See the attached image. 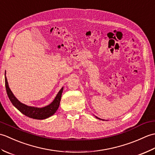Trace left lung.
Returning a JSON list of instances; mask_svg holds the SVG:
<instances>
[{
    "label": "left lung",
    "instance_id": "obj_1",
    "mask_svg": "<svg viewBox=\"0 0 155 155\" xmlns=\"http://www.w3.org/2000/svg\"><path fill=\"white\" fill-rule=\"evenodd\" d=\"M95 117H96L97 118H98V119H99V120H103V119H101V118H98V117H96V116H95Z\"/></svg>",
    "mask_w": 155,
    "mask_h": 155
}]
</instances>
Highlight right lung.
Wrapping results in <instances>:
<instances>
[{
    "label": "right lung",
    "instance_id": "obj_1",
    "mask_svg": "<svg viewBox=\"0 0 155 155\" xmlns=\"http://www.w3.org/2000/svg\"><path fill=\"white\" fill-rule=\"evenodd\" d=\"M5 87L6 93H7L9 99L11 101L12 104L14 105V107L17 108V109L23 114H25V116L38 120L46 119V118L51 117L52 115H53L56 113V111L58 110V108L59 107V105H60L62 91H63V87H62L61 89L59 91L58 94H57V96L54 98L53 101H52L51 104H49L47 106H45L44 107L39 108L27 106V105L21 103V102L15 97L14 94L12 93V92L9 88L7 78L6 77V71Z\"/></svg>",
    "mask_w": 155,
    "mask_h": 155
}]
</instances>
